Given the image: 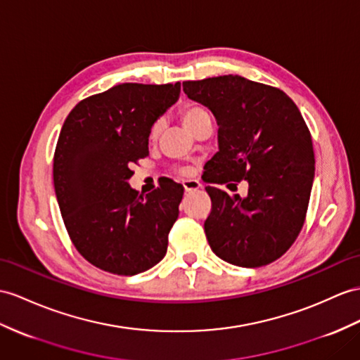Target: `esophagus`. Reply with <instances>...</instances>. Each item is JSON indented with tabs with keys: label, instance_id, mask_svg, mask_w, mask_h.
<instances>
[{
	"label": "esophagus",
	"instance_id": "esophagus-1",
	"mask_svg": "<svg viewBox=\"0 0 360 360\" xmlns=\"http://www.w3.org/2000/svg\"><path fill=\"white\" fill-rule=\"evenodd\" d=\"M183 188H185L186 192H194L201 188V183L197 180H186V181H183Z\"/></svg>",
	"mask_w": 360,
	"mask_h": 360
}]
</instances>
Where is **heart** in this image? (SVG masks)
<instances>
[{
    "instance_id": "b5f03b06",
    "label": "heart",
    "mask_w": 360,
    "mask_h": 360,
    "mask_svg": "<svg viewBox=\"0 0 360 360\" xmlns=\"http://www.w3.org/2000/svg\"><path fill=\"white\" fill-rule=\"evenodd\" d=\"M180 117H181L183 124H185V127L188 129H192L201 119L209 117V112L203 107H200V105H191V107H185L181 110ZM160 129H162V124L160 122H155L151 128V137L155 139L157 136H159Z\"/></svg>"
}]
</instances>
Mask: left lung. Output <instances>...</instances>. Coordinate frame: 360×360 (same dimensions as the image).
Masks as SVG:
<instances>
[{"label": "left lung", "instance_id": "8db88e82", "mask_svg": "<svg viewBox=\"0 0 360 360\" xmlns=\"http://www.w3.org/2000/svg\"><path fill=\"white\" fill-rule=\"evenodd\" d=\"M183 91L212 111L218 125L206 183L249 185L246 197L206 188L212 201L205 221L209 246L233 266H266L302 229L314 179L310 131L284 91L243 76L186 81Z\"/></svg>", "mask_w": 360, "mask_h": 360}]
</instances>
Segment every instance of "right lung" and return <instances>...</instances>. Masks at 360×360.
Segmentation results:
<instances>
[{"instance_id":"add662e5","label":"right lung","mask_w":360,"mask_h":360,"mask_svg":"<svg viewBox=\"0 0 360 360\" xmlns=\"http://www.w3.org/2000/svg\"><path fill=\"white\" fill-rule=\"evenodd\" d=\"M180 82L120 84L70 111L58 139L53 183L67 232L93 266L133 276L162 261L183 186L146 195L129 186L131 166L150 154L155 120L179 101Z\"/></svg>"}]
</instances>
